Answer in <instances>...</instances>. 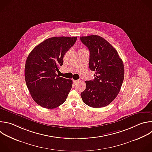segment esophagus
I'll return each instance as SVG.
<instances>
[{"instance_id": "obj_1", "label": "esophagus", "mask_w": 152, "mask_h": 152, "mask_svg": "<svg viewBox=\"0 0 152 152\" xmlns=\"http://www.w3.org/2000/svg\"><path fill=\"white\" fill-rule=\"evenodd\" d=\"M78 82H79V80H73V83H76Z\"/></svg>"}]
</instances>
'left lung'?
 <instances>
[{"mask_svg":"<svg viewBox=\"0 0 152 152\" xmlns=\"http://www.w3.org/2000/svg\"><path fill=\"white\" fill-rule=\"evenodd\" d=\"M89 50V67L95 77L85 81L80 96L85 104L100 108L110 104L118 95L124 79V66L117 50L104 38L97 35L80 37Z\"/></svg>","mask_w":152,"mask_h":152,"instance_id":"left-lung-1","label":"left lung"}]
</instances>
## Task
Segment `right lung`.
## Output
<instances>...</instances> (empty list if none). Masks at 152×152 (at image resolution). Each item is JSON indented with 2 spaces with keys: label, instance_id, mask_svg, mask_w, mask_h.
<instances>
[{
  "label": "right lung",
  "instance_id": "1",
  "mask_svg": "<svg viewBox=\"0 0 152 152\" xmlns=\"http://www.w3.org/2000/svg\"><path fill=\"white\" fill-rule=\"evenodd\" d=\"M77 37H53L37 45L29 54L24 76L34 102L46 109L56 108L65 102L73 81L59 77L56 72L63 64V57L73 46Z\"/></svg>",
  "mask_w": 152,
  "mask_h": 152
}]
</instances>
